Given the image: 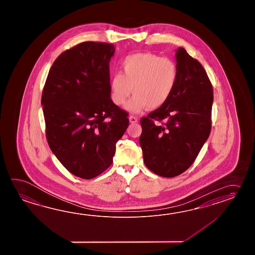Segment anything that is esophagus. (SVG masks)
<instances>
[{
    "mask_svg": "<svg viewBox=\"0 0 255 255\" xmlns=\"http://www.w3.org/2000/svg\"><path fill=\"white\" fill-rule=\"evenodd\" d=\"M129 122L131 124L136 123V122H137V118H136V117H134V116H130Z\"/></svg>",
    "mask_w": 255,
    "mask_h": 255,
    "instance_id": "obj_1",
    "label": "esophagus"
}]
</instances>
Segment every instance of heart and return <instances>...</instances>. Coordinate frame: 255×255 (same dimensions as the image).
I'll use <instances>...</instances> for the list:
<instances>
[{"label":"heart","instance_id":"obj_1","mask_svg":"<svg viewBox=\"0 0 255 255\" xmlns=\"http://www.w3.org/2000/svg\"><path fill=\"white\" fill-rule=\"evenodd\" d=\"M122 74L110 79L111 98L116 105L127 103V110L139 113L146 109L162 107L173 93L178 81V67L173 60L152 53H136L121 63Z\"/></svg>","mask_w":255,"mask_h":255}]
</instances>
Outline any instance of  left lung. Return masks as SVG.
<instances>
[{"mask_svg":"<svg viewBox=\"0 0 255 255\" xmlns=\"http://www.w3.org/2000/svg\"><path fill=\"white\" fill-rule=\"evenodd\" d=\"M178 81L162 107L140 120L139 137L146 168L172 178L190 168L212 127V83L200 62L179 47L176 51ZM155 120L164 121L156 126Z\"/></svg>","mask_w":255,"mask_h":255,"instance_id":"left-lung-1","label":"left lung"}]
</instances>
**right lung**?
<instances>
[{"instance_id":"obj_1","label":"right lung","mask_w":255,"mask_h":255,"mask_svg":"<svg viewBox=\"0 0 255 255\" xmlns=\"http://www.w3.org/2000/svg\"><path fill=\"white\" fill-rule=\"evenodd\" d=\"M115 46L84 42L55 59L43 87L46 138L69 172L90 179L113 162L128 113L111 99L109 63Z\"/></svg>"}]
</instances>
